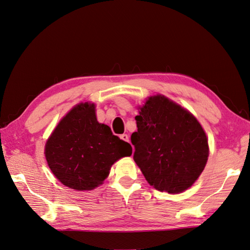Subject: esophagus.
Masks as SVG:
<instances>
[{
    "instance_id": "34e87169",
    "label": "esophagus",
    "mask_w": 250,
    "mask_h": 250,
    "mask_svg": "<svg viewBox=\"0 0 250 250\" xmlns=\"http://www.w3.org/2000/svg\"><path fill=\"white\" fill-rule=\"evenodd\" d=\"M120 139L124 140V141H125V142H130V141H128V136H127L126 134H123V135H120Z\"/></svg>"
}]
</instances>
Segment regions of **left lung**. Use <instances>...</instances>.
<instances>
[{
    "instance_id": "left-lung-1",
    "label": "left lung",
    "mask_w": 250,
    "mask_h": 250,
    "mask_svg": "<svg viewBox=\"0 0 250 250\" xmlns=\"http://www.w3.org/2000/svg\"><path fill=\"white\" fill-rule=\"evenodd\" d=\"M135 117L131 136L134 161L150 186L178 193L190 188L209 154L206 134L197 118L164 96L150 97Z\"/></svg>"
}]
</instances>
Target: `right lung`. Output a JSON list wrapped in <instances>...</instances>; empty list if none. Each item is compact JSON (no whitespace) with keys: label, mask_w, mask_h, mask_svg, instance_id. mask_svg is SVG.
I'll return each mask as SVG.
<instances>
[{"label":"right lung","mask_w":250,"mask_h":250,"mask_svg":"<svg viewBox=\"0 0 250 250\" xmlns=\"http://www.w3.org/2000/svg\"><path fill=\"white\" fill-rule=\"evenodd\" d=\"M132 154V146L99 124L95 104L83 103L64 116L45 145L46 161L63 186L89 190L102 184L117 160Z\"/></svg>","instance_id":"obj_1"}]
</instances>
